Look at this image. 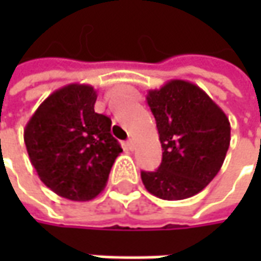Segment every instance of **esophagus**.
<instances>
[{"mask_svg": "<svg viewBox=\"0 0 261 261\" xmlns=\"http://www.w3.org/2000/svg\"><path fill=\"white\" fill-rule=\"evenodd\" d=\"M126 146L132 151V149H134V146H135V144H134V141H132V139H129V141L126 142Z\"/></svg>", "mask_w": 261, "mask_h": 261, "instance_id": "esophagus-1", "label": "esophagus"}]
</instances>
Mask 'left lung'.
<instances>
[{"mask_svg": "<svg viewBox=\"0 0 261 261\" xmlns=\"http://www.w3.org/2000/svg\"><path fill=\"white\" fill-rule=\"evenodd\" d=\"M146 103L155 117L163 161L141 178L151 195L181 200L202 192L224 164L231 125L224 110L193 83L170 80L149 90Z\"/></svg>", "mask_w": 261, "mask_h": 261, "instance_id": "left-lung-1", "label": "left lung"}]
</instances>
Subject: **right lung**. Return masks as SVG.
Masks as SVG:
<instances>
[{
    "label": "right lung",
    "instance_id": "1",
    "mask_svg": "<svg viewBox=\"0 0 261 261\" xmlns=\"http://www.w3.org/2000/svg\"><path fill=\"white\" fill-rule=\"evenodd\" d=\"M97 91L68 84L37 107L24 127V144L39 178L61 197L94 199L105 190L122 152L110 134L112 120L94 112Z\"/></svg>",
    "mask_w": 261,
    "mask_h": 261
}]
</instances>
